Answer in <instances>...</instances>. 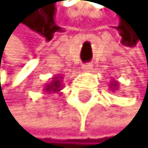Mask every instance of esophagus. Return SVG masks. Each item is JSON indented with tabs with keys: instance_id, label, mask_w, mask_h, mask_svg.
<instances>
[{
	"instance_id": "1",
	"label": "esophagus",
	"mask_w": 148,
	"mask_h": 148,
	"mask_svg": "<svg viewBox=\"0 0 148 148\" xmlns=\"http://www.w3.org/2000/svg\"><path fill=\"white\" fill-rule=\"evenodd\" d=\"M82 69H83V71H90V70L92 69V64H91V63H86V64H83Z\"/></svg>"
}]
</instances>
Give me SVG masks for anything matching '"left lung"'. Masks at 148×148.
Segmentation results:
<instances>
[{
	"instance_id": "obj_1",
	"label": "left lung",
	"mask_w": 148,
	"mask_h": 148,
	"mask_svg": "<svg viewBox=\"0 0 148 148\" xmlns=\"http://www.w3.org/2000/svg\"><path fill=\"white\" fill-rule=\"evenodd\" d=\"M117 89H119V83L114 80V82H111V83H110V90L115 91V90H117Z\"/></svg>"
}]
</instances>
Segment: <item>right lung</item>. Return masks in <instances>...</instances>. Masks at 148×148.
Listing matches in <instances>:
<instances>
[{
	"mask_svg": "<svg viewBox=\"0 0 148 148\" xmlns=\"http://www.w3.org/2000/svg\"><path fill=\"white\" fill-rule=\"evenodd\" d=\"M62 77L60 75H56L53 77L52 80L45 84L44 86V92L45 94H56V92H59L60 94V90H62Z\"/></svg>",
	"mask_w": 148,
	"mask_h": 148,
	"instance_id": "right-lung-1",
	"label": "right lung"
}]
</instances>
